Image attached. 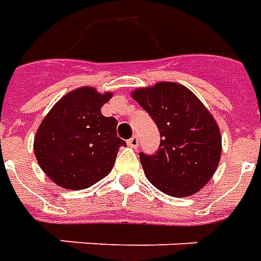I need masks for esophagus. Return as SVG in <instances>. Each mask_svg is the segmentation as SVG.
<instances>
[{"instance_id": "34e87169", "label": "esophagus", "mask_w": 261, "mask_h": 261, "mask_svg": "<svg viewBox=\"0 0 261 261\" xmlns=\"http://www.w3.org/2000/svg\"><path fill=\"white\" fill-rule=\"evenodd\" d=\"M127 146H130V147H138V145H139V138H138V135H134L130 139H127Z\"/></svg>"}]
</instances>
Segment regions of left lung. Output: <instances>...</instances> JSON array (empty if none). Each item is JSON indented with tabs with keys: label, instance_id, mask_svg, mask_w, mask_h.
<instances>
[{
	"label": "left lung",
	"instance_id": "left-lung-1",
	"mask_svg": "<svg viewBox=\"0 0 261 261\" xmlns=\"http://www.w3.org/2000/svg\"><path fill=\"white\" fill-rule=\"evenodd\" d=\"M132 97L160 132L156 153H139L146 177L171 197L199 191L221 160L222 139L214 116L188 88L175 83L139 88Z\"/></svg>",
	"mask_w": 261,
	"mask_h": 261
}]
</instances>
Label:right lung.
<instances>
[{
	"label": "right lung",
	"mask_w": 261,
	"mask_h": 261,
	"mask_svg": "<svg viewBox=\"0 0 261 261\" xmlns=\"http://www.w3.org/2000/svg\"><path fill=\"white\" fill-rule=\"evenodd\" d=\"M112 97L83 87L68 92L42 121L33 149L39 166L57 186L84 190L102 180L125 140L116 136V119L101 107Z\"/></svg>",
	"instance_id": "1"
}]
</instances>
